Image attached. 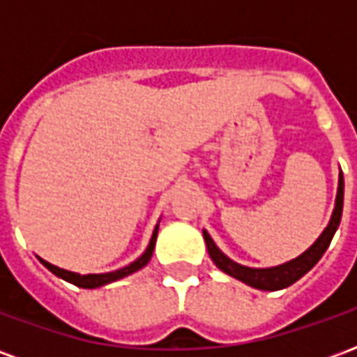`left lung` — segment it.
I'll use <instances>...</instances> for the list:
<instances>
[{"label":"left lung","instance_id":"8db88e82","mask_svg":"<svg viewBox=\"0 0 357 357\" xmlns=\"http://www.w3.org/2000/svg\"><path fill=\"white\" fill-rule=\"evenodd\" d=\"M342 204H344V178H342V172L338 174V189H337V199H335V208L331 214V220L327 227L323 229V233L315 239L312 247L304 250L302 255L292 258L289 262L279 264L273 268H248L243 264L233 262L229 256H225L218 245L212 241L210 233L206 229H202V237L208 248V255L212 258V262L216 264L218 268L222 269L227 275L239 279L248 287L252 289H260V291H281L291 287L292 283H296L300 277H304L314 268L315 264L319 262V258L325 255V250L329 248L333 235L340 225V218H342Z\"/></svg>","mask_w":357,"mask_h":357}]
</instances>
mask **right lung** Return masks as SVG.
<instances>
[{
    "label": "right lung",
    "instance_id": "right-lung-1",
    "mask_svg": "<svg viewBox=\"0 0 357 357\" xmlns=\"http://www.w3.org/2000/svg\"><path fill=\"white\" fill-rule=\"evenodd\" d=\"M156 235H158V224L155 225V231L151 235V241H149L145 252H143L137 260H133L132 264H128V266H124V268L120 269H114V271H109V273H88V275H80V273H76V271H68V269L57 268V266H53V264L45 262L43 258H38V260H40L45 268L50 269L51 273H55V275L61 277V279H65L68 283L76 284V287H82V289H99L102 284L118 281V279H122V277L132 275L135 271H139L141 268H145L149 264V260H151V256H153V250H155Z\"/></svg>",
    "mask_w": 357,
    "mask_h": 357
}]
</instances>
